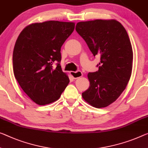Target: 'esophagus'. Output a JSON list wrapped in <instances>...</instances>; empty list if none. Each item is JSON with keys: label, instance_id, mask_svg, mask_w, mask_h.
Listing matches in <instances>:
<instances>
[{"label": "esophagus", "instance_id": "esophagus-1", "mask_svg": "<svg viewBox=\"0 0 148 148\" xmlns=\"http://www.w3.org/2000/svg\"><path fill=\"white\" fill-rule=\"evenodd\" d=\"M70 75H71L73 78L74 79H78V78H79V77L83 76V73H82V72L80 71H78L76 72L70 71Z\"/></svg>", "mask_w": 148, "mask_h": 148}]
</instances>
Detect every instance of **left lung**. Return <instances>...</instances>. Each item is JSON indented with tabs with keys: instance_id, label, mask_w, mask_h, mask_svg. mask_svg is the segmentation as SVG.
I'll return each mask as SVG.
<instances>
[{
	"instance_id": "8db88e82",
	"label": "left lung",
	"mask_w": 148,
	"mask_h": 148,
	"mask_svg": "<svg viewBox=\"0 0 148 148\" xmlns=\"http://www.w3.org/2000/svg\"><path fill=\"white\" fill-rule=\"evenodd\" d=\"M75 29L93 56H101L98 71L88 73L90 86L82 97L93 107H106L120 97L130 79L133 51L128 34L114 19L79 22Z\"/></svg>"
}]
</instances>
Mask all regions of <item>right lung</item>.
<instances>
[{
    "label": "right lung",
    "instance_id": "obj_1",
    "mask_svg": "<svg viewBox=\"0 0 148 148\" xmlns=\"http://www.w3.org/2000/svg\"><path fill=\"white\" fill-rule=\"evenodd\" d=\"M75 29L74 22L49 20L27 26L13 51L14 75L24 92L39 105L60 99L69 83L60 65L61 47ZM54 61H58L56 68Z\"/></svg>",
    "mask_w": 148,
    "mask_h": 148
}]
</instances>
